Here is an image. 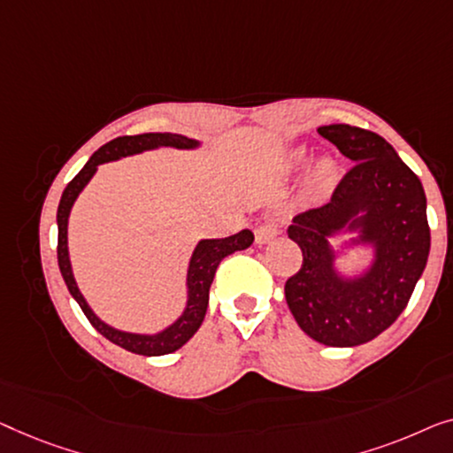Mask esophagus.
I'll list each match as a JSON object with an SVG mask.
<instances>
[{
    "instance_id": "1",
    "label": "esophagus",
    "mask_w": 453,
    "mask_h": 453,
    "mask_svg": "<svg viewBox=\"0 0 453 453\" xmlns=\"http://www.w3.org/2000/svg\"><path fill=\"white\" fill-rule=\"evenodd\" d=\"M279 232H281V229H279L277 221L275 219H266L260 226H257V229H254V235H257L258 244H266V242L277 238Z\"/></svg>"
}]
</instances>
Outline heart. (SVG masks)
<instances>
[{"instance_id":"heart-1","label":"heart","mask_w":453,"mask_h":453,"mask_svg":"<svg viewBox=\"0 0 453 453\" xmlns=\"http://www.w3.org/2000/svg\"><path fill=\"white\" fill-rule=\"evenodd\" d=\"M308 160V154H305L303 148H293L288 154V168H299L303 162ZM336 178V165L330 157H320L310 170V188L311 190H326L330 184L334 182Z\"/></svg>"}]
</instances>
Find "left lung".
<instances>
[{
	"label": "left lung",
	"mask_w": 453,
	"mask_h": 453,
	"mask_svg": "<svg viewBox=\"0 0 453 453\" xmlns=\"http://www.w3.org/2000/svg\"><path fill=\"white\" fill-rule=\"evenodd\" d=\"M326 137L355 165L326 205L293 218L288 234L303 265L285 283L293 318L326 347L373 341L403 314L431 248L426 196L418 176L378 133L324 125ZM349 234L339 247L332 238ZM367 250L368 265L345 272L340 258Z\"/></svg>",
	"instance_id": "left-lung-1"
}]
</instances>
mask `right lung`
Wrapping results in <instances>:
<instances>
[{"instance_id":"1","label":"right lung","mask_w":453,"mask_h":453,"mask_svg":"<svg viewBox=\"0 0 453 453\" xmlns=\"http://www.w3.org/2000/svg\"><path fill=\"white\" fill-rule=\"evenodd\" d=\"M199 139H190L187 135H178V133H142V135L117 137L106 145H102L98 151L86 162L84 168L78 172V176L67 184L63 190L59 209H57V227H59V244H57V260H59V271L63 275L69 293H72L75 302L80 303L88 320L102 336L114 345L127 349V351L145 355V357H160L174 353L180 349L184 342L193 339V334L199 330L203 318H205L209 305V288H211L215 271L221 260L235 250H246L254 242V234L250 229H242V232L229 235V238L219 240H199L196 242L193 254H190L188 269H187V302L180 316L168 326L157 330V333H129V330H120L112 324L102 320V318L90 308L86 302L84 293L80 291L78 281L73 277L72 258H69V244H67V226L72 209L81 195V190L88 187L94 174L98 172L100 164L117 162L120 157L137 156L143 151H154L160 148H174V150H199Z\"/></svg>"}]
</instances>
